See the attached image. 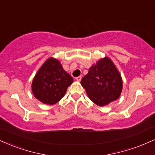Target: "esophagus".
<instances>
[{
	"instance_id": "34e87169",
	"label": "esophagus",
	"mask_w": 155,
	"mask_h": 155,
	"mask_svg": "<svg viewBox=\"0 0 155 155\" xmlns=\"http://www.w3.org/2000/svg\"><path fill=\"white\" fill-rule=\"evenodd\" d=\"M76 80L77 81H80L81 80V76H78V77H76Z\"/></svg>"
}]
</instances>
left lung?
<instances>
[{
	"mask_svg": "<svg viewBox=\"0 0 155 155\" xmlns=\"http://www.w3.org/2000/svg\"><path fill=\"white\" fill-rule=\"evenodd\" d=\"M81 84L89 98L100 107L118 100L123 89L120 72L108 57L100 58L89 68Z\"/></svg>",
	"mask_w": 155,
	"mask_h": 155,
	"instance_id": "obj_1",
	"label": "left lung"
}]
</instances>
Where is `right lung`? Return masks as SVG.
Segmentation results:
<instances>
[{
  "label": "right lung",
  "instance_id": "right-lung-1",
  "mask_svg": "<svg viewBox=\"0 0 155 155\" xmlns=\"http://www.w3.org/2000/svg\"><path fill=\"white\" fill-rule=\"evenodd\" d=\"M74 81L58 60L50 57L37 71L31 83V92L39 101L54 105L61 100Z\"/></svg>",
  "mask_w": 155,
  "mask_h": 155
}]
</instances>
